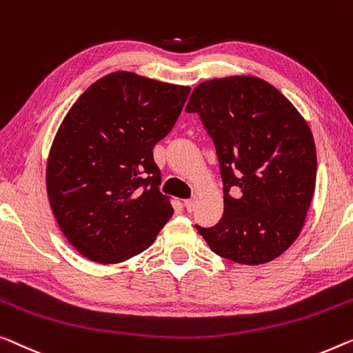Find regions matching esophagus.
Wrapping results in <instances>:
<instances>
[{"instance_id": "34e87169", "label": "esophagus", "mask_w": 353, "mask_h": 353, "mask_svg": "<svg viewBox=\"0 0 353 353\" xmlns=\"http://www.w3.org/2000/svg\"><path fill=\"white\" fill-rule=\"evenodd\" d=\"M183 206H185L187 212H193L194 206H196V201H194V199H185V201H183Z\"/></svg>"}]
</instances>
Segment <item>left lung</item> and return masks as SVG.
I'll list each match as a JSON object with an SVG mask.
<instances>
[{"label": "left lung", "mask_w": 353, "mask_h": 353, "mask_svg": "<svg viewBox=\"0 0 353 353\" xmlns=\"http://www.w3.org/2000/svg\"><path fill=\"white\" fill-rule=\"evenodd\" d=\"M185 110L212 139L223 185L222 219L194 225L198 233L241 265L277 259L298 238L314 196L311 128L277 88L252 76L199 83Z\"/></svg>", "instance_id": "8db88e82"}]
</instances>
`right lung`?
I'll return each mask as SVG.
<instances>
[{"label": "right lung", "instance_id": "right-lung-1", "mask_svg": "<svg viewBox=\"0 0 353 353\" xmlns=\"http://www.w3.org/2000/svg\"><path fill=\"white\" fill-rule=\"evenodd\" d=\"M188 93L112 72L66 114L47 163V194L63 234L88 260H128L170 220L152 149L172 130Z\"/></svg>", "mask_w": 353, "mask_h": 353}]
</instances>
